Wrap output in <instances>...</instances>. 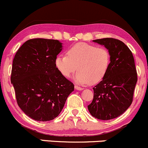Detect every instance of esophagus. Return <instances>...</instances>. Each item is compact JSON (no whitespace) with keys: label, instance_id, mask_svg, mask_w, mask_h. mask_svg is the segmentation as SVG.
Listing matches in <instances>:
<instances>
[{"label":"esophagus","instance_id":"1","mask_svg":"<svg viewBox=\"0 0 148 148\" xmlns=\"http://www.w3.org/2000/svg\"><path fill=\"white\" fill-rule=\"evenodd\" d=\"M74 88H75V89L79 90V91H82V90L84 89V88H82V87L78 86H77V85H75V86H74Z\"/></svg>","mask_w":148,"mask_h":148}]
</instances>
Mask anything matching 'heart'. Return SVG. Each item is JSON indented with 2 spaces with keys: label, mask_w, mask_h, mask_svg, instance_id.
<instances>
[{
  "label": "heart",
  "mask_w": 148,
  "mask_h": 148,
  "mask_svg": "<svg viewBox=\"0 0 148 148\" xmlns=\"http://www.w3.org/2000/svg\"><path fill=\"white\" fill-rule=\"evenodd\" d=\"M66 54L56 57L55 66L60 74L66 78L78 69L74 77L77 83H99L109 69L111 54L105 47L79 42L70 47Z\"/></svg>",
  "instance_id": "heart-1"
}]
</instances>
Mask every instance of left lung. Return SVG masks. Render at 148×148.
I'll return each mask as SVG.
<instances>
[{
    "label": "left lung",
    "instance_id": "left-lung-1",
    "mask_svg": "<svg viewBox=\"0 0 148 148\" xmlns=\"http://www.w3.org/2000/svg\"><path fill=\"white\" fill-rule=\"evenodd\" d=\"M104 45L111 54L108 72L94 89V99L88 106L91 116L107 121L119 117L133 102L138 75L132 52L121 40L103 38L93 40Z\"/></svg>",
    "mask_w": 148,
    "mask_h": 148
}]
</instances>
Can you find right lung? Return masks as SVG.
Returning a JSON list of instances; mask_svg holds the SVG:
<instances>
[{
  "label": "right lung",
  "mask_w": 148,
  "mask_h": 148,
  "mask_svg": "<svg viewBox=\"0 0 148 148\" xmlns=\"http://www.w3.org/2000/svg\"><path fill=\"white\" fill-rule=\"evenodd\" d=\"M62 49L59 40L30 39L14 57L10 81L17 103L35 121H49L57 117L74 89L72 82L55 66V59Z\"/></svg>",
  "instance_id": "add662e5"
}]
</instances>
